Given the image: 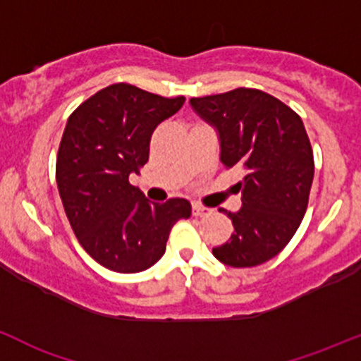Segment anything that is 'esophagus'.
I'll return each instance as SVG.
<instances>
[{
	"label": "esophagus",
	"mask_w": 361,
	"mask_h": 361,
	"mask_svg": "<svg viewBox=\"0 0 361 361\" xmlns=\"http://www.w3.org/2000/svg\"><path fill=\"white\" fill-rule=\"evenodd\" d=\"M192 212H193V216H207V214H211L212 212V209H209V207H206V206H200V204H192Z\"/></svg>",
	"instance_id": "34e87169"
}]
</instances>
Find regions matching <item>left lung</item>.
Wrapping results in <instances>:
<instances>
[{
	"label": "left lung",
	"mask_w": 361,
	"mask_h": 361,
	"mask_svg": "<svg viewBox=\"0 0 361 361\" xmlns=\"http://www.w3.org/2000/svg\"><path fill=\"white\" fill-rule=\"evenodd\" d=\"M193 111L214 126L223 166H240L242 207L219 209L233 223L216 259L249 268L275 257L294 237L308 207L314 162L305 124L290 107L261 90L237 88L190 98Z\"/></svg>",
	"instance_id": "8db88e82"
}]
</instances>
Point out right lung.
I'll return each mask as SVG.
<instances>
[{
  "mask_svg": "<svg viewBox=\"0 0 361 361\" xmlns=\"http://www.w3.org/2000/svg\"><path fill=\"white\" fill-rule=\"evenodd\" d=\"M185 97L164 98L126 82L97 91L71 114L56 155V185L82 249L117 273L154 267L178 219L190 218L185 199L149 202L130 176L149 161L150 136L176 114Z\"/></svg>",
  "mask_w": 361,
  "mask_h": 361,
  "instance_id": "right-lung-1",
  "label": "right lung"
}]
</instances>
